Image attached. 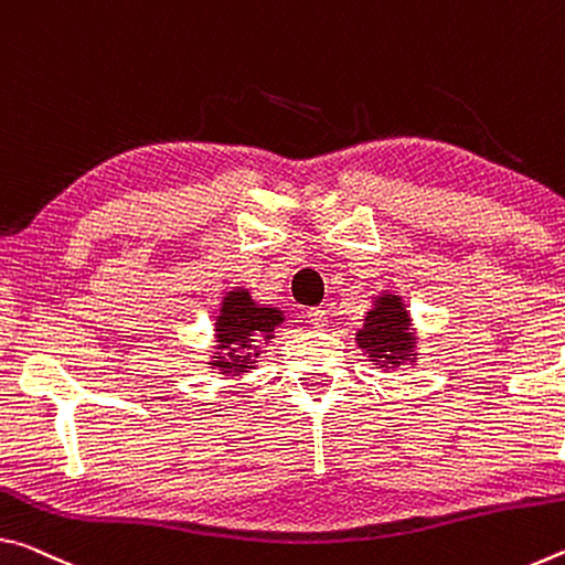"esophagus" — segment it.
<instances>
[{"mask_svg":"<svg viewBox=\"0 0 565 565\" xmlns=\"http://www.w3.org/2000/svg\"><path fill=\"white\" fill-rule=\"evenodd\" d=\"M308 322H310L312 328L326 330V328H328V312L322 310V308H310V310H308Z\"/></svg>","mask_w":565,"mask_h":565,"instance_id":"1","label":"esophagus"}]
</instances>
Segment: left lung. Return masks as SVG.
<instances>
[{"label":"left lung","mask_w":565,"mask_h":565,"mask_svg":"<svg viewBox=\"0 0 565 565\" xmlns=\"http://www.w3.org/2000/svg\"><path fill=\"white\" fill-rule=\"evenodd\" d=\"M355 343L383 373L418 363V330L401 295L391 290L375 295L363 328L355 330Z\"/></svg>","instance_id":"obj_1"}]
</instances>
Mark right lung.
Instances as JSON below:
<instances>
[{
  "label": "right lung",
  "instance_id": "right-lung-1",
  "mask_svg": "<svg viewBox=\"0 0 565 565\" xmlns=\"http://www.w3.org/2000/svg\"><path fill=\"white\" fill-rule=\"evenodd\" d=\"M285 312L280 308L257 302L249 290L233 288L225 292L215 316V338L207 358V367L217 370L222 377L239 381L257 367L263 345L273 343L275 330L282 326Z\"/></svg>",
  "mask_w": 565,
  "mask_h": 565
}]
</instances>
